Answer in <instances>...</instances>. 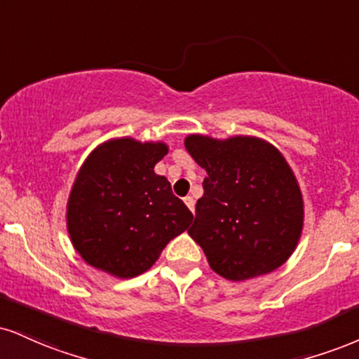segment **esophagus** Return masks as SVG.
I'll return each instance as SVG.
<instances>
[{
    "mask_svg": "<svg viewBox=\"0 0 359 359\" xmlns=\"http://www.w3.org/2000/svg\"><path fill=\"white\" fill-rule=\"evenodd\" d=\"M184 202H185V205H187L189 209H191V212H194V210H196V201H194V197L187 196V197L184 198Z\"/></svg>",
    "mask_w": 359,
    "mask_h": 359,
    "instance_id": "1",
    "label": "esophagus"
}]
</instances>
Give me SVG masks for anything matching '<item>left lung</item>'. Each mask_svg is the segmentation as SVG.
<instances>
[{
  "label": "left lung",
  "instance_id": "1",
  "mask_svg": "<svg viewBox=\"0 0 359 359\" xmlns=\"http://www.w3.org/2000/svg\"><path fill=\"white\" fill-rule=\"evenodd\" d=\"M185 149L207 172L189 236L210 269L229 280L273 273L291 257L304 224L299 184L264 138L192 133Z\"/></svg>",
  "mask_w": 359,
  "mask_h": 359
}]
</instances>
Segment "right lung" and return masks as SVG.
<instances>
[{"mask_svg":"<svg viewBox=\"0 0 359 359\" xmlns=\"http://www.w3.org/2000/svg\"><path fill=\"white\" fill-rule=\"evenodd\" d=\"M163 142L110 138L90 152L72 185L67 229L86 264L120 279L140 276L194 215L154 172Z\"/></svg>","mask_w":359,"mask_h":359,"instance_id":"right-lung-1","label":"right lung"}]
</instances>
